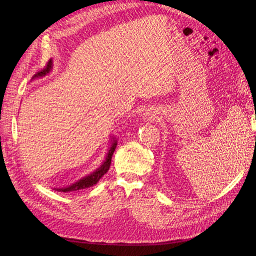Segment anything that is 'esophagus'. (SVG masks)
<instances>
[{"instance_id":"1","label":"esophagus","mask_w":256,"mask_h":256,"mask_svg":"<svg viewBox=\"0 0 256 256\" xmlns=\"http://www.w3.org/2000/svg\"><path fill=\"white\" fill-rule=\"evenodd\" d=\"M145 115V118H146V116H147V114H144Z\"/></svg>"}]
</instances>
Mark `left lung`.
<instances>
[{"label":"left lung","instance_id":"1","mask_svg":"<svg viewBox=\"0 0 256 256\" xmlns=\"http://www.w3.org/2000/svg\"><path fill=\"white\" fill-rule=\"evenodd\" d=\"M255 120H256V118H255Z\"/></svg>","mask_w":256,"mask_h":256}]
</instances>
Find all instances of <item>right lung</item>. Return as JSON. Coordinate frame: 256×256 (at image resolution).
Segmentation results:
<instances>
[{
  "label": "right lung",
  "mask_w": 256,
  "mask_h": 256,
  "mask_svg": "<svg viewBox=\"0 0 256 256\" xmlns=\"http://www.w3.org/2000/svg\"><path fill=\"white\" fill-rule=\"evenodd\" d=\"M52 67H53V60H50L48 62L47 67H46L44 70L37 72L33 76L32 80H35L37 78H42V76H47L51 72ZM116 146H118V138H116L114 136H112L111 140H110V147H109V150H108L106 156L104 160L102 161V164H100V166L98 168H96L95 171L92 172L90 174L82 177L81 180L72 184L70 186H67V187H64V188H53V190L58 191V192H72V191H76V190L92 187V186L96 184L100 180V178H102L108 171H109L110 166H111L112 156H113Z\"/></svg>",
  "instance_id": "obj_1"
}]
</instances>
